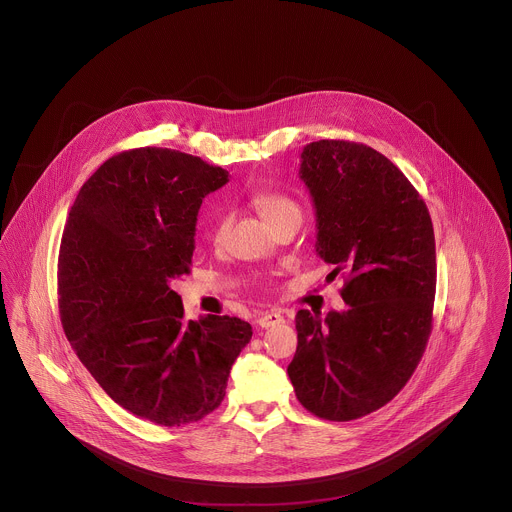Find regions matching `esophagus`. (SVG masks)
<instances>
[{
	"mask_svg": "<svg viewBox=\"0 0 512 512\" xmlns=\"http://www.w3.org/2000/svg\"><path fill=\"white\" fill-rule=\"evenodd\" d=\"M283 320H285V318H283L281 312H265V314H259L257 324H259L261 328H271V326L281 324Z\"/></svg>",
	"mask_w": 512,
	"mask_h": 512,
	"instance_id": "34e87169",
	"label": "esophagus"
}]
</instances>
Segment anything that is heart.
<instances>
[{
	"label": "heart",
	"instance_id": "heart-1",
	"mask_svg": "<svg viewBox=\"0 0 512 512\" xmlns=\"http://www.w3.org/2000/svg\"><path fill=\"white\" fill-rule=\"evenodd\" d=\"M251 202L259 209V213L267 219V223L271 227H277L281 225L283 221H289V219H301L303 217V209L299 202L295 198H291L289 194H283V192H275V190H257L253 196H251ZM229 213L227 211H221L217 213L213 225H211V239L215 243H219L229 227Z\"/></svg>",
	"mask_w": 512,
	"mask_h": 512
}]
</instances>
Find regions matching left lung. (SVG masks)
Segmentation results:
<instances>
[{
    "label": "left lung",
    "mask_w": 512,
    "mask_h": 512,
    "mask_svg": "<svg viewBox=\"0 0 512 512\" xmlns=\"http://www.w3.org/2000/svg\"><path fill=\"white\" fill-rule=\"evenodd\" d=\"M316 209V251L344 277L348 310L297 314L287 372L297 400L328 421L392 402L415 372L433 326L435 237L427 205L398 166L350 140H318L301 154Z\"/></svg>",
    "instance_id": "1"
}]
</instances>
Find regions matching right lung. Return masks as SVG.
<instances>
[{"label": "right lung", "instance_id": "right-lung-1", "mask_svg": "<svg viewBox=\"0 0 512 512\" xmlns=\"http://www.w3.org/2000/svg\"><path fill=\"white\" fill-rule=\"evenodd\" d=\"M227 172L170 148L108 158L69 211L57 265L63 330L122 408L156 425L200 421L225 398L251 324L184 320L174 281L190 275L202 200Z\"/></svg>", "mask_w": 512, "mask_h": 512}]
</instances>
